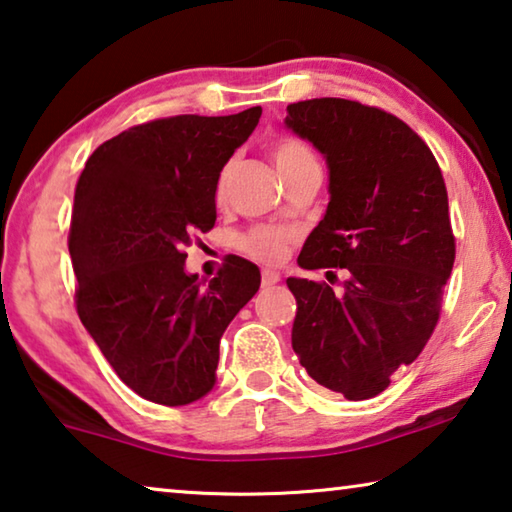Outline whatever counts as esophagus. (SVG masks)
I'll list each match as a JSON object with an SVG mask.
<instances>
[{"mask_svg":"<svg viewBox=\"0 0 512 512\" xmlns=\"http://www.w3.org/2000/svg\"><path fill=\"white\" fill-rule=\"evenodd\" d=\"M280 282V273H275V271H262V287H273V285H278Z\"/></svg>","mask_w":512,"mask_h":512,"instance_id":"34e87169","label":"esophagus"}]
</instances>
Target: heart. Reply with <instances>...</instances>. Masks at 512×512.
Masks as SVG:
<instances>
[{"mask_svg": "<svg viewBox=\"0 0 512 512\" xmlns=\"http://www.w3.org/2000/svg\"><path fill=\"white\" fill-rule=\"evenodd\" d=\"M271 159L278 166L280 175L289 180L294 177L300 170L310 168V166H319L316 161V154L312 152L310 145H307L303 139L291 134H282L278 139H273L269 145ZM232 175V161L221 168V173L216 177V186H214V196L216 200L221 202L227 193V182H230ZM294 241V232L285 230L280 225H255L246 230L243 234H239L237 246L243 255H248L250 259L262 264H278L282 257L287 255L289 243Z\"/></svg>", "mask_w": 512, "mask_h": 512, "instance_id": "heart-1", "label": "heart"}]
</instances>
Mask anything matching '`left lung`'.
I'll use <instances>...</instances> for the list:
<instances>
[{"mask_svg": "<svg viewBox=\"0 0 512 512\" xmlns=\"http://www.w3.org/2000/svg\"><path fill=\"white\" fill-rule=\"evenodd\" d=\"M285 123L330 168L328 212L298 264L348 273L339 291L287 280L291 346L319 385L348 401L373 399L419 358L440 321L456 259L442 170L415 129L369 104L316 97L289 104Z\"/></svg>", "mask_w": 512, "mask_h": 512, "instance_id": "obj_1", "label": "left lung"}]
</instances>
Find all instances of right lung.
Instances as JSON below:
<instances>
[{
	"mask_svg": "<svg viewBox=\"0 0 512 512\" xmlns=\"http://www.w3.org/2000/svg\"><path fill=\"white\" fill-rule=\"evenodd\" d=\"M262 107L148 120L104 141L81 170L68 234L84 328L145 401L186 405L214 387L225 328L259 269L230 255L202 285L184 246L216 223L214 186Z\"/></svg>",
	"mask_w": 512,
	"mask_h": 512,
	"instance_id": "obj_1",
	"label": "right lung"
}]
</instances>
